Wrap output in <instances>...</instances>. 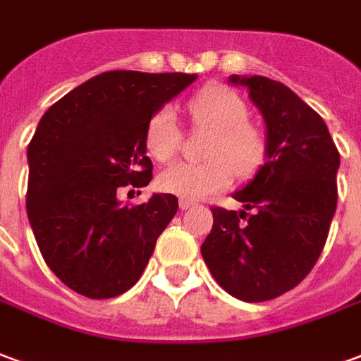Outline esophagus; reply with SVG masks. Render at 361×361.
Here are the masks:
<instances>
[{
	"mask_svg": "<svg viewBox=\"0 0 361 361\" xmlns=\"http://www.w3.org/2000/svg\"><path fill=\"white\" fill-rule=\"evenodd\" d=\"M191 207H195L193 201H189V199H180V208L181 210H189Z\"/></svg>",
	"mask_w": 361,
	"mask_h": 361,
	"instance_id": "1",
	"label": "esophagus"
}]
</instances>
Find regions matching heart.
Wrapping results in <instances>:
<instances>
[{
	"label": "heart",
	"mask_w": 361,
	"mask_h": 361,
	"mask_svg": "<svg viewBox=\"0 0 361 361\" xmlns=\"http://www.w3.org/2000/svg\"><path fill=\"white\" fill-rule=\"evenodd\" d=\"M188 113L195 128L212 132L207 157L210 160L176 162L159 176V188L181 199L197 201L226 189L235 172L241 178L255 176L268 157V135L248 120L247 101L228 85H207L188 101ZM181 132L176 114L160 109L145 128L147 153L166 162L178 153Z\"/></svg>",
	"instance_id": "1"
}]
</instances>
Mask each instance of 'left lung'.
<instances>
[{
    "mask_svg": "<svg viewBox=\"0 0 361 361\" xmlns=\"http://www.w3.org/2000/svg\"><path fill=\"white\" fill-rule=\"evenodd\" d=\"M229 82L248 87L262 113L268 157L233 193L245 210L212 207L201 252L221 289L264 302L295 289L322 255L337 210L341 154L322 116L287 85L237 74Z\"/></svg>",
    "mask_w": 361,
    "mask_h": 361,
    "instance_id": "1",
    "label": "left lung"
}]
</instances>
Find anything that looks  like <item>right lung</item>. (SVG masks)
I'll list each match as a JSON object with an SVG mask.
<instances>
[{
	"label": "right lung",
	"mask_w": 361,
	"mask_h": 361,
	"mask_svg": "<svg viewBox=\"0 0 361 361\" xmlns=\"http://www.w3.org/2000/svg\"><path fill=\"white\" fill-rule=\"evenodd\" d=\"M197 74L111 71L51 105L28 145L26 212L53 274L87 298L132 289L153 255L178 199L154 193L122 207L116 191L153 178L145 128Z\"/></svg>",
	"instance_id": "add662e5"
}]
</instances>
